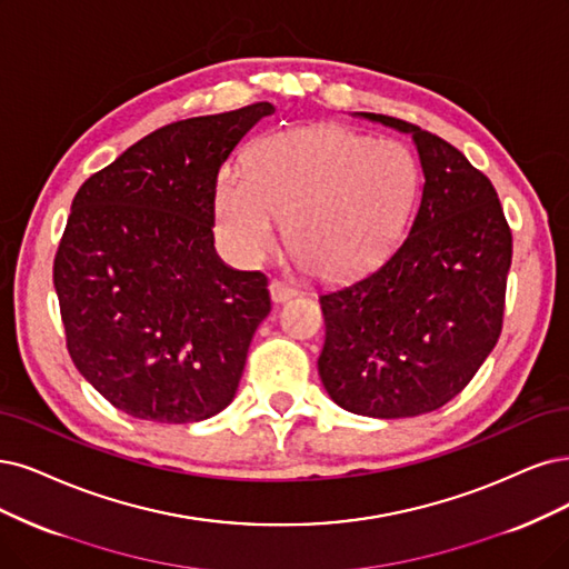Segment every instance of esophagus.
Returning a JSON list of instances; mask_svg holds the SVG:
<instances>
[{
	"instance_id": "esophagus-1",
	"label": "esophagus",
	"mask_w": 569,
	"mask_h": 569,
	"mask_svg": "<svg viewBox=\"0 0 569 569\" xmlns=\"http://www.w3.org/2000/svg\"><path fill=\"white\" fill-rule=\"evenodd\" d=\"M296 296H298V288H292V286L283 283V281H271L269 283V298H271V302L281 305V302L292 300Z\"/></svg>"
}]
</instances>
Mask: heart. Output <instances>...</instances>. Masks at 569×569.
I'll return each instance as SVG.
<instances>
[{"label":"heart","instance_id":"1","mask_svg":"<svg viewBox=\"0 0 569 569\" xmlns=\"http://www.w3.org/2000/svg\"><path fill=\"white\" fill-rule=\"evenodd\" d=\"M410 152L389 138L311 126L260 138L243 173L216 187L218 234L241 264L264 260L288 220V246L332 279L370 264L396 239L415 194Z\"/></svg>","mask_w":569,"mask_h":569}]
</instances>
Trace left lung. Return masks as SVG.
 Returning <instances> with one entry per match:
<instances>
[{"label": "left lung", "mask_w": 569, "mask_h": 569, "mask_svg": "<svg viewBox=\"0 0 569 569\" xmlns=\"http://www.w3.org/2000/svg\"><path fill=\"white\" fill-rule=\"evenodd\" d=\"M361 117L412 136L425 184L389 256L319 296V375L340 408L401 419L452 401L495 349L513 239L492 182L457 147L403 119Z\"/></svg>", "instance_id": "left-lung-1"}]
</instances>
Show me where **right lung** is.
<instances>
[{
  "mask_svg": "<svg viewBox=\"0 0 569 569\" xmlns=\"http://www.w3.org/2000/svg\"><path fill=\"white\" fill-rule=\"evenodd\" d=\"M271 102L173 121L74 194L53 286L77 370L136 419L201 422L237 393L271 302L213 246L220 166Z\"/></svg>",
  "mask_w": 569,
  "mask_h": 569,
  "instance_id": "right-lung-1",
  "label": "right lung"
}]
</instances>
